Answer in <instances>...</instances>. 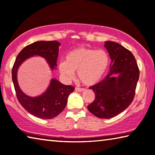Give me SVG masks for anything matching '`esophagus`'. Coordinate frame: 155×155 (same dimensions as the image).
Segmentation results:
<instances>
[{"instance_id":"1","label":"esophagus","mask_w":155,"mask_h":155,"mask_svg":"<svg viewBox=\"0 0 155 155\" xmlns=\"http://www.w3.org/2000/svg\"><path fill=\"white\" fill-rule=\"evenodd\" d=\"M75 90L77 91H78V92H80V93H82V92L85 91V89H84V88H82L76 87V88H75Z\"/></svg>"}]
</instances>
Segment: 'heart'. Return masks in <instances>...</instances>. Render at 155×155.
<instances>
[{
  "instance_id": "1",
  "label": "heart",
  "mask_w": 155,
  "mask_h": 155,
  "mask_svg": "<svg viewBox=\"0 0 155 155\" xmlns=\"http://www.w3.org/2000/svg\"><path fill=\"white\" fill-rule=\"evenodd\" d=\"M109 62L108 54L104 50L78 47L67 54L65 61L59 62L58 69L67 80L72 79L74 71H78V76L81 82L91 86L101 79Z\"/></svg>"
}]
</instances>
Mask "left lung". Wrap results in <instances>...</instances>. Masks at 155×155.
<instances>
[{
  "instance_id": "left-lung-1",
  "label": "left lung",
  "mask_w": 155,
  "mask_h": 155,
  "mask_svg": "<svg viewBox=\"0 0 155 155\" xmlns=\"http://www.w3.org/2000/svg\"><path fill=\"white\" fill-rule=\"evenodd\" d=\"M112 62L110 73L101 82L90 87L95 94L88 109L99 118H110L123 112L134 99L140 71L129 50L113 41H105ZM118 74L116 77L114 75Z\"/></svg>"
}]
</instances>
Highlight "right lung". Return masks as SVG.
<instances>
[{
    "instance_id": "obj_1",
    "label": "right lung",
    "mask_w": 155,
    "mask_h": 155,
    "mask_svg": "<svg viewBox=\"0 0 155 155\" xmlns=\"http://www.w3.org/2000/svg\"><path fill=\"white\" fill-rule=\"evenodd\" d=\"M61 43L56 41H36L26 46L18 54L12 68V80L16 96L21 106L31 114L42 119H51L58 116L64 109L69 94L75 88L62 84L56 79H52L44 93L36 97H31L24 94L19 87L17 72L20 65L32 56H39L48 61L51 70L56 67L58 56V48Z\"/></svg>"
}]
</instances>
